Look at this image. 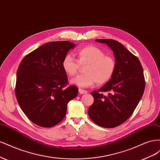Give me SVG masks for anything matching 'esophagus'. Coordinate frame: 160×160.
Instances as JSON below:
<instances>
[{
    "label": "esophagus",
    "instance_id": "esophagus-1",
    "mask_svg": "<svg viewBox=\"0 0 160 160\" xmlns=\"http://www.w3.org/2000/svg\"><path fill=\"white\" fill-rule=\"evenodd\" d=\"M79 92L80 94H85V93H88V91H87L86 90H83L82 89H79Z\"/></svg>",
    "mask_w": 160,
    "mask_h": 160
}]
</instances>
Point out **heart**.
Instances as JSON below:
<instances>
[{
  "instance_id": "1",
  "label": "heart",
  "mask_w": 160,
  "mask_h": 160,
  "mask_svg": "<svg viewBox=\"0 0 160 160\" xmlns=\"http://www.w3.org/2000/svg\"><path fill=\"white\" fill-rule=\"evenodd\" d=\"M77 62L71 55L67 54L62 61V69L69 76L77 74L80 65H85L84 75H77L70 83L81 88H90L95 83L103 85L113 75L116 62L113 57L105 55V52L95 46H86L77 52Z\"/></svg>"
}]
</instances>
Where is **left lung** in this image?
Here are the masks:
<instances>
[{
	"label": "left lung",
	"mask_w": 160,
	"mask_h": 160,
	"mask_svg": "<svg viewBox=\"0 0 160 160\" xmlns=\"http://www.w3.org/2000/svg\"><path fill=\"white\" fill-rule=\"evenodd\" d=\"M113 51L116 69L111 79L91 92L94 102L88 110L91 119L101 127L113 128L125 122L136 108L145 89L143 71L138 58L117 41L96 39ZM102 92H108V96Z\"/></svg>",
	"instance_id": "obj_1"
}]
</instances>
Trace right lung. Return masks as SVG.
<instances>
[{
	"mask_svg": "<svg viewBox=\"0 0 160 160\" xmlns=\"http://www.w3.org/2000/svg\"><path fill=\"white\" fill-rule=\"evenodd\" d=\"M75 45L69 41L45 43L26 55L17 72L15 95L27 117L42 128H51L65 118L67 104L78 93L66 88L62 61Z\"/></svg>",
	"mask_w": 160,
	"mask_h": 160,
	"instance_id": "obj_1",
	"label": "right lung"
}]
</instances>
